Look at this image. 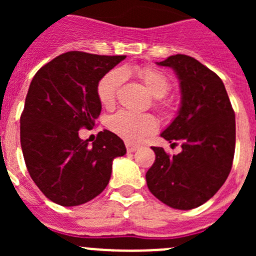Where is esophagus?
I'll use <instances>...</instances> for the list:
<instances>
[{"mask_svg": "<svg viewBox=\"0 0 256 256\" xmlns=\"http://www.w3.org/2000/svg\"><path fill=\"white\" fill-rule=\"evenodd\" d=\"M126 150H128V152H134V151H137L140 148L138 144H130V142H126Z\"/></svg>", "mask_w": 256, "mask_h": 256, "instance_id": "esophagus-1", "label": "esophagus"}]
</instances>
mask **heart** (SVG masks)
<instances>
[{"instance_id": "heart-1", "label": "heart", "mask_w": 256, "mask_h": 256, "mask_svg": "<svg viewBox=\"0 0 256 256\" xmlns=\"http://www.w3.org/2000/svg\"><path fill=\"white\" fill-rule=\"evenodd\" d=\"M123 70L114 69L106 73L97 84V97L104 108H112L116 101V94L124 79ZM151 96L162 98L169 91L170 83L166 76L154 68H140L136 70ZM108 128L128 142H140L158 130V122L150 114H133L119 112L108 118Z\"/></svg>"}]
</instances>
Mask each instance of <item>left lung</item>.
<instances>
[{"label": "left lung", "mask_w": 256, "mask_h": 256, "mask_svg": "<svg viewBox=\"0 0 256 256\" xmlns=\"http://www.w3.org/2000/svg\"><path fill=\"white\" fill-rule=\"evenodd\" d=\"M174 70L180 80L177 116L162 132L182 151L169 156L152 148L155 162L146 173L150 192L165 205L190 210L206 202L223 186L232 168L236 120L226 87L214 72L187 55L156 62Z\"/></svg>", "instance_id": "obj_1"}]
</instances>
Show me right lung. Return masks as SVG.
I'll list each match as a JSON object with an SVG mask.
<instances>
[{"instance_id": "obj_1", "label": "right lung", "mask_w": 256, "mask_h": 256, "mask_svg": "<svg viewBox=\"0 0 256 256\" xmlns=\"http://www.w3.org/2000/svg\"><path fill=\"white\" fill-rule=\"evenodd\" d=\"M126 56L70 51L40 68L32 79L20 118L26 169L44 195L61 206H76L108 186L112 160L126 155L124 142L104 130L97 140L79 137L101 112L100 79Z\"/></svg>"}]
</instances>
